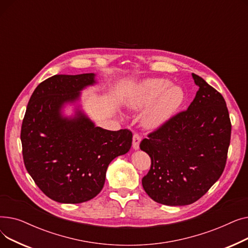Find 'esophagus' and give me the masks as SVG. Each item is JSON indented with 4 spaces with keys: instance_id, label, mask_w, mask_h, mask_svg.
Listing matches in <instances>:
<instances>
[{
    "instance_id": "1",
    "label": "esophagus",
    "mask_w": 248,
    "mask_h": 248,
    "mask_svg": "<svg viewBox=\"0 0 248 248\" xmlns=\"http://www.w3.org/2000/svg\"><path fill=\"white\" fill-rule=\"evenodd\" d=\"M140 140H141V138L139 134L134 135V137H133V148H134V150H139Z\"/></svg>"
}]
</instances>
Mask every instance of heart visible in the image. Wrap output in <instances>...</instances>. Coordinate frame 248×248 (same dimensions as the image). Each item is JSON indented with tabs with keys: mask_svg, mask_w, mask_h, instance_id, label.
<instances>
[{
	"mask_svg": "<svg viewBox=\"0 0 248 248\" xmlns=\"http://www.w3.org/2000/svg\"><path fill=\"white\" fill-rule=\"evenodd\" d=\"M184 101L181 87L171 85L166 78H148L142 80L126 97L125 107L132 111L149 108L141 116L147 129H155L166 124Z\"/></svg>",
	"mask_w": 248,
	"mask_h": 248,
	"instance_id": "obj_1",
	"label": "heart"
}]
</instances>
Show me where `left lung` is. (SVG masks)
I'll list each match as a JSON object with an SVG mask.
<instances>
[{"instance_id":"obj_1","label":"left lung","mask_w":248,"mask_h":248,"mask_svg":"<svg viewBox=\"0 0 248 248\" xmlns=\"http://www.w3.org/2000/svg\"><path fill=\"white\" fill-rule=\"evenodd\" d=\"M192 77L199 89L187 110L171 117L140 144L152 161L142 187L164 205L196 202L226 165L231 136L226 102L202 77L194 73Z\"/></svg>"}]
</instances>
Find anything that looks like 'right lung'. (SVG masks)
Masks as SVG:
<instances>
[{
    "label": "right lung",
    "instance_id": "right-lung-1",
    "mask_svg": "<svg viewBox=\"0 0 248 248\" xmlns=\"http://www.w3.org/2000/svg\"><path fill=\"white\" fill-rule=\"evenodd\" d=\"M96 83L94 73L54 75L30 97L21 128L23 159L36 185L59 203H82L102 190L109 163L132 147L128 129L108 131L76 108L64 116L65 104Z\"/></svg>",
    "mask_w": 248,
    "mask_h": 248
}]
</instances>
